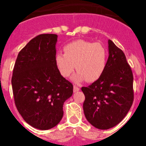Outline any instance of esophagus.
<instances>
[{
  "mask_svg": "<svg viewBox=\"0 0 146 146\" xmlns=\"http://www.w3.org/2000/svg\"><path fill=\"white\" fill-rule=\"evenodd\" d=\"M80 91V88L77 86H74V92H77Z\"/></svg>",
  "mask_w": 146,
  "mask_h": 146,
  "instance_id": "obj_1",
  "label": "esophagus"
}]
</instances>
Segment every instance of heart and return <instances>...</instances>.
Instances as JSON below:
<instances>
[{"mask_svg":"<svg viewBox=\"0 0 146 146\" xmlns=\"http://www.w3.org/2000/svg\"><path fill=\"white\" fill-rule=\"evenodd\" d=\"M64 51V53L59 52L55 58L56 66L63 77H69L75 67L77 73L74 79L77 81L86 79L94 82L104 73L108 50L102 44L78 39L66 44Z\"/></svg>","mask_w":146,"mask_h":146,"instance_id":"1","label":"heart"}]
</instances>
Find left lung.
<instances>
[{
    "label": "left lung",
    "instance_id": "8db88e82",
    "mask_svg": "<svg viewBox=\"0 0 146 146\" xmlns=\"http://www.w3.org/2000/svg\"><path fill=\"white\" fill-rule=\"evenodd\" d=\"M104 73L88 87L83 110L89 123L99 129H108L124 118L134 101L133 74L126 56L111 40Z\"/></svg>",
    "mask_w": 146,
    "mask_h": 146
}]
</instances>
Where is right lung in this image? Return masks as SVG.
I'll return each mask as SVG.
<instances>
[{
	"instance_id": "add662e5",
	"label": "right lung",
	"mask_w": 146,
	"mask_h": 146,
	"mask_svg": "<svg viewBox=\"0 0 146 146\" xmlns=\"http://www.w3.org/2000/svg\"><path fill=\"white\" fill-rule=\"evenodd\" d=\"M57 38L50 33L32 38L18 54L11 77L18 112L28 124L41 130L60 122L64 102L73 94V85L55 64Z\"/></svg>"
}]
</instances>
